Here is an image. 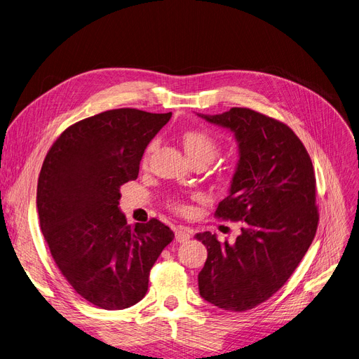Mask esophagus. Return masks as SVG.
I'll return each mask as SVG.
<instances>
[{"mask_svg":"<svg viewBox=\"0 0 359 359\" xmlns=\"http://www.w3.org/2000/svg\"><path fill=\"white\" fill-rule=\"evenodd\" d=\"M190 235H191V231L187 229V227H184V226H177L175 229V239L179 243L187 242L190 239Z\"/></svg>","mask_w":359,"mask_h":359,"instance_id":"esophagus-1","label":"esophagus"}]
</instances>
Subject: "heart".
I'll list each match as a JSON object with an SVG mask.
<instances>
[{
	"label": "heart",
	"instance_id": "obj_1",
	"mask_svg": "<svg viewBox=\"0 0 359 359\" xmlns=\"http://www.w3.org/2000/svg\"><path fill=\"white\" fill-rule=\"evenodd\" d=\"M153 147H154V143H151L147 147L146 154H144V161L147 160ZM183 147L190 160L202 157V158H206L208 161H210L215 157L216 150H217L216 140L209 133L202 132V130H191V132H187L183 136Z\"/></svg>",
	"mask_w": 359,
	"mask_h": 359
}]
</instances>
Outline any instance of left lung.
Wrapping results in <instances>:
<instances>
[{
  "instance_id": "8db88e82",
  "label": "left lung",
  "mask_w": 359,
  "mask_h": 359,
  "mask_svg": "<svg viewBox=\"0 0 359 359\" xmlns=\"http://www.w3.org/2000/svg\"><path fill=\"white\" fill-rule=\"evenodd\" d=\"M196 114L233 133L239 158L216 216L245 222L235 243H220L210 232L194 236L208 249L199 293L217 308L248 311L285 285L315 238L312 161L286 124L257 111Z\"/></svg>"
}]
</instances>
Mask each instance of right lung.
<instances>
[{
  "label": "right lung",
  "mask_w": 359,
  "mask_h": 359,
  "mask_svg": "<svg viewBox=\"0 0 359 359\" xmlns=\"http://www.w3.org/2000/svg\"><path fill=\"white\" fill-rule=\"evenodd\" d=\"M172 117L137 109L84 118L55 140L37 186L41 232L81 298L117 311L146 295L151 266L175 238L157 219L127 224L120 186L136 180L147 144Z\"/></svg>",
  "instance_id": "add662e5"
}]
</instances>
